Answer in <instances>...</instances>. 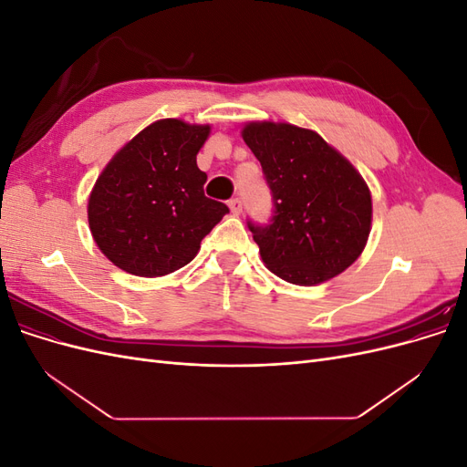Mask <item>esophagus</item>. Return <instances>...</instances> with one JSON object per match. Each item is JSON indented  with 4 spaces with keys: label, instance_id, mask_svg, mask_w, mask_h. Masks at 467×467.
<instances>
[{
    "label": "esophagus",
    "instance_id": "1",
    "mask_svg": "<svg viewBox=\"0 0 467 467\" xmlns=\"http://www.w3.org/2000/svg\"><path fill=\"white\" fill-rule=\"evenodd\" d=\"M228 204H230L232 214H235V216L242 214V210H244V202H242V199H232Z\"/></svg>",
    "mask_w": 467,
    "mask_h": 467
}]
</instances>
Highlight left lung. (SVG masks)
<instances>
[{
    "label": "left lung",
    "mask_w": 467,
    "mask_h": 467,
    "mask_svg": "<svg viewBox=\"0 0 467 467\" xmlns=\"http://www.w3.org/2000/svg\"><path fill=\"white\" fill-rule=\"evenodd\" d=\"M242 136L273 192L271 223L247 222L268 271L298 286L341 275L370 235L372 196L362 175L300 126L249 122Z\"/></svg>",
    "instance_id": "left-lung-1"
}]
</instances>
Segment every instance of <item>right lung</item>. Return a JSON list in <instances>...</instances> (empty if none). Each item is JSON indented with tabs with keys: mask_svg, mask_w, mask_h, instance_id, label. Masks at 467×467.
Returning <instances> with one entry per match:
<instances>
[{
	"mask_svg": "<svg viewBox=\"0 0 467 467\" xmlns=\"http://www.w3.org/2000/svg\"><path fill=\"white\" fill-rule=\"evenodd\" d=\"M208 124L163 119L138 132L99 175L88 202L89 230L103 255L136 276H163L191 263L228 214L204 196L196 153Z\"/></svg>",
	"mask_w": 467,
	"mask_h": 467,
	"instance_id": "add662e5",
	"label": "right lung"
}]
</instances>
